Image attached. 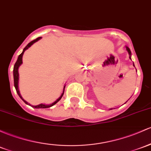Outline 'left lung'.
Segmentation results:
<instances>
[{
  "instance_id": "1",
  "label": "left lung",
  "mask_w": 151,
  "mask_h": 151,
  "mask_svg": "<svg viewBox=\"0 0 151 151\" xmlns=\"http://www.w3.org/2000/svg\"><path fill=\"white\" fill-rule=\"evenodd\" d=\"M126 49H127V52H128V54H129V55H130V59H131V51H130V49H129L128 47H127V46H126ZM133 66L134 67H135V65H134V64H133ZM110 110H112V109H110Z\"/></svg>"
}]
</instances>
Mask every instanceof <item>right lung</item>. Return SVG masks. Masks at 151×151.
I'll use <instances>...</instances> for the list:
<instances>
[{
	"instance_id": "right-lung-1",
	"label": "right lung",
	"mask_w": 151,
	"mask_h": 151,
	"mask_svg": "<svg viewBox=\"0 0 151 151\" xmlns=\"http://www.w3.org/2000/svg\"><path fill=\"white\" fill-rule=\"evenodd\" d=\"M41 39V37H39V38H37V39H34V41H31V42L29 43V44H27V46H26V47H25L24 49V50H23L22 53H21V54H20V55L19 56V57H18L17 61H16V62L15 63V64H14V87H15V88H16V92H17L18 94H19V97H21V100H22L23 101H24V102H25V103L27 104V105H30L29 103H28V102H26V100H24V99H23V97H21V94H20V92H19V68L20 66H21V64H22V63H23V62H22V57H23V55H24V51H26V49H29V48L30 47V46H31V45H32L33 44H34V43L36 42V41H39V39ZM65 86H66V85H64V90H63V93L62 94V95H61L60 97H59V99H57V100H56L55 102H53L52 104H51V105H44V104H40V105H36V106H33V105H32V107H34V108H48V107H51V106H53V105H55V104H57V102H59V101L61 100V98H62V97L63 94H64V88H65Z\"/></svg>"
}]
</instances>
